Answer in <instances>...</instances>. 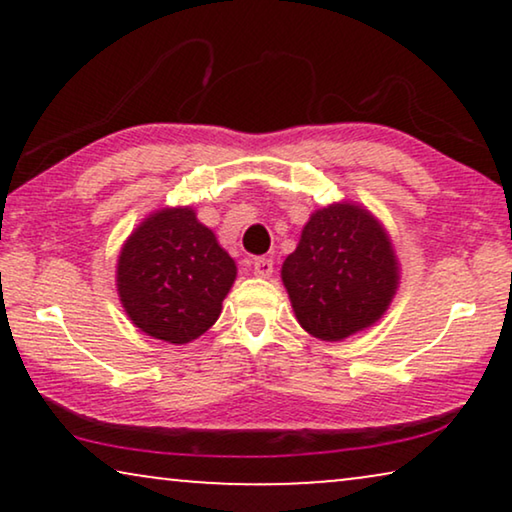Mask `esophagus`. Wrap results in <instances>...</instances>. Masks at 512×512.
Here are the masks:
<instances>
[{
	"mask_svg": "<svg viewBox=\"0 0 512 512\" xmlns=\"http://www.w3.org/2000/svg\"><path fill=\"white\" fill-rule=\"evenodd\" d=\"M272 258H265V256H258V258H251V270H254L256 277H270L272 275Z\"/></svg>",
	"mask_w": 512,
	"mask_h": 512,
	"instance_id": "esophagus-1",
	"label": "esophagus"
}]
</instances>
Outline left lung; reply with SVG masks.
<instances>
[{"label": "left lung", "mask_w": 512, "mask_h": 512, "mask_svg": "<svg viewBox=\"0 0 512 512\" xmlns=\"http://www.w3.org/2000/svg\"><path fill=\"white\" fill-rule=\"evenodd\" d=\"M398 279L387 230L354 202L317 209L282 265L298 324L328 342L373 326L396 296Z\"/></svg>", "instance_id": "left-lung-1"}]
</instances>
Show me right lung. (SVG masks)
Listing matches in <instances>:
<instances>
[{"label":"right lung","mask_w":512,"mask_h":512,"mask_svg":"<svg viewBox=\"0 0 512 512\" xmlns=\"http://www.w3.org/2000/svg\"><path fill=\"white\" fill-rule=\"evenodd\" d=\"M235 277V261L193 209L165 207L125 240L116 289L139 331L184 345L214 326Z\"/></svg>","instance_id":"1"}]
</instances>
